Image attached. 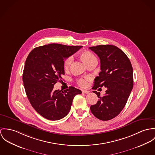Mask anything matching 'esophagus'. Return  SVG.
<instances>
[{"mask_svg": "<svg viewBox=\"0 0 155 155\" xmlns=\"http://www.w3.org/2000/svg\"><path fill=\"white\" fill-rule=\"evenodd\" d=\"M82 92H83V93H85V94H88L90 91H88V90H82Z\"/></svg>", "mask_w": 155, "mask_h": 155, "instance_id": "obj_1", "label": "esophagus"}]
</instances>
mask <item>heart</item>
Instances as JSON below:
<instances>
[{"label": "heart", "instance_id": "1", "mask_svg": "<svg viewBox=\"0 0 155 155\" xmlns=\"http://www.w3.org/2000/svg\"><path fill=\"white\" fill-rule=\"evenodd\" d=\"M80 58L87 66L93 62H97V58H96V56L91 52L89 51H86L81 52L80 54ZM72 62V58L71 56L68 57L64 60L63 62V68L64 71H67L69 70ZM78 84L81 87H84L87 84V81L86 80L81 78L78 80Z\"/></svg>", "mask_w": 155, "mask_h": 155}]
</instances>
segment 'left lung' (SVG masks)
Listing matches in <instances>:
<instances>
[{
  "instance_id": "left-lung-1",
  "label": "left lung",
  "mask_w": 155,
  "mask_h": 155,
  "mask_svg": "<svg viewBox=\"0 0 155 155\" xmlns=\"http://www.w3.org/2000/svg\"><path fill=\"white\" fill-rule=\"evenodd\" d=\"M89 49L101 61V71L95 78L92 88H107L102 97L99 92L93 91L99 99L91 105L90 110L97 118L110 120L120 114L127 103L133 87V67L125 53L115 46L99 45Z\"/></svg>"
}]
</instances>
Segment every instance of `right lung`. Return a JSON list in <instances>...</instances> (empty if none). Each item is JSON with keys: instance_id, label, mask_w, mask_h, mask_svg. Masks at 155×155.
<instances>
[{"instance_id": "add662e5", "label": "right lung", "mask_w": 155, "mask_h": 155, "mask_svg": "<svg viewBox=\"0 0 155 155\" xmlns=\"http://www.w3.org/2000/svg\"><path fill=\"white\" fill-rule=\"evenodd\" d=\"M82 47L52 43L35 48L27 56L22 74L25 93L31 106L45 118L65 117L75 96L81 93L74 87L62 91L54 90L53 86L65 74L64 59Z\"/></svg>"}]
</instances>
